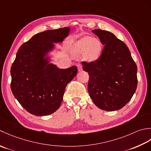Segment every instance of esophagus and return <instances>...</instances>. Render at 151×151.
<instances>
[{
  "mask_svg": "<svg viewBox=\"0 0 151 151\" xmlns=\"http://www.w3.org/2000/svg\"><path fill=\"white\" fill-rule=\"evenodd\" d=\"M77 66H78V68L79 71H81L82 70V64L81 63H78L77 64Z\"/></svg>",
  "mask_w": 151,
  "mask_h": 151,
  "instance_id": "34e87169",
  "label": "esophagus"
}]
</instances>
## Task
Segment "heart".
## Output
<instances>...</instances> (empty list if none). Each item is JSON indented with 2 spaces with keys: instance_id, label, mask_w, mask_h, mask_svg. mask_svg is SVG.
Wrapping results in <instances>:
<instances>
[{
  "instance_id": "1",
  "label": "heart",
  "mask_w": 151,
  "mask_h": 151,
  "mask_svg": "<svg viewBox=\"0 0 151 151\" xmlns=\"http://www.w3.org/2000/svg\"><path fill=\"white\" fill-rule=\"evenodd\" d=\"M102 46L100 40L92 37H85L77 43L76 51L78 53H85V58L88 60H96L101 54Z\"/></svg>"
}]
</instances>
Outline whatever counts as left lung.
I'll return each mask as SVG.
<instances>
[{
    "label": "left lung",
    "instance_id": "left-lung-1",
    "mask_svg": "<svg viewBox=\"0 0 151 151\" xmlns=\"http://www.w3.org/2000/svg\"><path fill=\"white\" fill-rule=\"evenodd\" d=\"M93 32L104 47L96 60L82 61L83 69L89 76V95L101 109H120L136 92L137 65L127 45L113 34L101 29L94 30Z\"/></svg>",
    "mask_w": 151,
    "mask_h": 151
}]
</instances>
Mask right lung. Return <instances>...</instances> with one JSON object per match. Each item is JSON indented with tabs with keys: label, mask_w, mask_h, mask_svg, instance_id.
I'll return each instance as SVG.
<instances>
[{
	"label": "right lung",
	"mask_w": 151,
	"mask_h": 151,
	"mask_svg": "<svg viewBox=\"0 0 151 151\" xmlns=\"http://www.w3.org/2000/svg\"><path fill=\"white\" fill-rule=\"evenodd\" d=\"M67 27L36 34L21 45L11 67V90L23 108L36 116L50 115L59 108L67 84L78 73L73 66L60 69L43 58L68 35Z\"/></svg>",
	"instance_id": "right-lung-1"
}]
</instances>
